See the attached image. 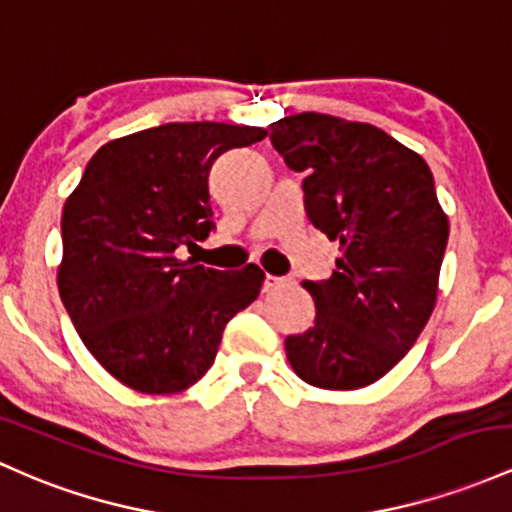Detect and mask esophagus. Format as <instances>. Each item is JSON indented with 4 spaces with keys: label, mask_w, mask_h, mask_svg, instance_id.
<instances>
[{
    "label": "esophagus",
    "mask_w": 512,
    "mask_h": 512,
    "mask_svg": "<svg viewBox=\"0 0 512 512\" xmlns=\"http://www.w3.org/2000/svg\"><path fill=\"white\" fill-rule=\"evenodd\" d=\"M287 283L285 278H278V275H266V280H263V292H273V290H280Z\"/></svg>",
    "instance_id": "esophagus-1"
}]
</instances>
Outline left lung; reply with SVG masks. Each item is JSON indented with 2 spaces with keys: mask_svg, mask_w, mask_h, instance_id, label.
I'll list each match as a JSON object with an SVG mask.
<instances>
[{
  "mask_svg": "<svg viewBox=\"0 0 512 512\" xmlns=\"http://www.w3.org/2000/svg\"><path fill=\"white\" fill-rule=\"evenodd\" d=\"M271 142L307 174L312 225L341 244L331 278L304 283L317 317L285 338L287 360L312 387H367L409 353L433 314L450 234L433 174L384 130L326 113L275 120Z\"/></svg>",
  "mask_w": 512,
  "mask_h": 512,
  "instance_id": "8db88e82",
  "label": "left lung"
}]
</instances>
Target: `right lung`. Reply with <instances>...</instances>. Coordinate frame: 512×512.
<instances>
[{"label": "right lung", "mask_w": 512, "mask_h": 512, "mask_svg": "<svg viewBox=\"0 0 512 512\" xmlns=\"http://www.w3.org/2000/svg\"><path fill=\"white\" fill-rule=\"evenodd\" d=\"M266 130L166 123L103 145L62 210L57 287L84 346L142 394H176L210 370L227 321L256 300L263 271H215L176 249L215 229L210 166Z\"/></svg>", "instance_id": "right-lung-1"}]
</instances>
